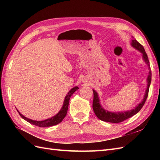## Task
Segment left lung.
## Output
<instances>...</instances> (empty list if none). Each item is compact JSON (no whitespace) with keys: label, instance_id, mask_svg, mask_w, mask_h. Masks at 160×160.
Returning <instances> with one entry per match:
<instances>
[{"label":"left lung","instance_id":"1","mask_svg":"<svg viewBox=\"0 0 160 160\" xmlns=\"http://www.w3.org/2000/svg\"><path fill=\"white\" fill-rule=\"evenodd\" d=\"M132 45L135 47V49L139 51L143 54V58L145 61V62L148 64L149 68L150 69V65H149V61L148 59V55L145 51L143 47L140 44L139 42H138L136 40L134 39L132 40ZM152 81V71L149 69V75L148 77V87L146 91V94L144 95V98L142 100V101L140 103L138 104V106H136L133 109H132L128 111H125V112H118V113H112L109 112V111L105 110L102 107H101V105L99 104V99L98 98V95L97 92L94 90L93 91V109L94 111V113H95L96 116L98 117L100 120L103 121V122H107L110 123H121L123 122L125 119H128L130 118H132V116L138 113L139 111L141 110L143 105L145 104L146 101V99L148 96L149 93V85L151 83Z\"/></svg>","mask_w":160,"mask_h":160}]
</instances>
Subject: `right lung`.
Returning <instances> with one entry per match:
<instances>
[{"instance_id": "1", "label": "right lung", "mask_w": 160, "mask_h": 160, "mask_svg": "<svg viewBox=\"0 0 160 160\" xmlns=\"http://www.w3.org/2000/svg\"><path fill=\"white\" fill-rule=\"evenodd\" d=\"M79 88H77V87H75V88H73L69 91L68 94H67V96L65 97L64 103H63V105H62V107L61 111L55 116H54V117H52L51 118H49L44 121H40V122L39 121H34L30 119H28L26 117H25V116H23L20 112H19V111H18V112L22 119L26 120L27 122H29L30 123L37 125V126H38V127L45 128V127H49V126H52V125H57L58 123H61L62 121V119L65 118L67 113V110H68L69 103L71 96L73 94L74 92L76 91Z\"/></svg>"}]
</instances>
